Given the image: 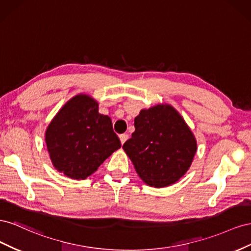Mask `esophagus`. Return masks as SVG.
I'll use <instances>...</instances> for the list:
<instances>
[{
	"label": "esophagus",
	"instance_id": "esophagus-1",
	"mask_svg": "<svg viewBox=\"0 0 251 251\" xmlns=\"http://www.w3.org/2000/svg\"><path fill=\"white\" fill-rule=\"evenodd\" d=\"M120 140L122 144H124V143L128 140V134L127 133H122L120 134Z\"/></svg>",
	"mask_w": 251,
	"mask_h": 251
}]
</instances>
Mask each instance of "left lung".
<instances>
[{
    "mask_svg": "<svg viewBox=\"0 0 251 251\" xmlns=\"http://www.w3.org/2000/svg\"><path fill=\"white\" fill-rule=\"evenodd\" d=\"M134 127L123 149L142 180L156 188L180 180L197 151L196 139L180 113L157 105L141 110Z\"/></svg>",
    "mask_w": 251,
    "mask_h": 251,
    "instance_id": "1",
    "label": "left lung"
}]
</instances>
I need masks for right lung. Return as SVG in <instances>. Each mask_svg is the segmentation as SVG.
Here are the masks:
<instances>
[{
	"label": "right lung",
	"mask_w": 251,
	"mask_h": 251,
	"mask_svg": "<svg viewBox=\"0 0 251 251\" xmlns=\"http://www.w3.org/2000/svg\"><path fill=\"white\" fill-rule=\"evenodd\" d=\"M45 141L53 166L75 180L94 174L121 147L110 118L99 113L98 103L85 95L63 106L49 124Z\"/></svg>",
	"instance_id": "add662e5"
}]
</instances>
